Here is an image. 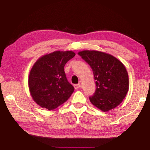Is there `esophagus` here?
I'll return each mask as SVG.
<instances>
[{"instance_id": "1", "label": "esophagus", "mask_w": 150, "mask_h": 150, "mask_svg": "<svg viewBox=\"0 0 150 150\" xmlns=\"http://www.w3.org/2000/svg\"><path fill=\"white\" fill-rule=\"evenodd\" d=\"M81 87V84H76V85H74V88L75 89H79V88Z\"/></svg>"}]
</instances>
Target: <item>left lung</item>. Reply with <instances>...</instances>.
I'll use <instances>...</instances> for the list:
<instances>
[{"mask_svg":"<svg viewBox=\"0 0 150 150\" xmlns=\"http://www.w3.org/2000/svg\"><path fill=\"white\" fill-rule=\"evenodd\" d=\"M79 54L90 65L96 89L90 96L92 104L103 111L122 103L128 91V74L123 63L109 54L96 50H83Z\"/></svg>","mask_w":150,"mask_h":150,"instance_id":"obj_1","label":"left lung"}]
</instances>
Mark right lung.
I'll list each match as a JSON object with an SVG mask.
<instances>
[{
	"mask_svg": "<svg viewBox=\"0 0 150 150\" xmlns=\"http://www.w3.org/2000/svg\"><path fill=\"white\" fill-rule=\"evenodd\" d=\"M75 56L72 51H55L40 57L33 66L28 87L34 101L53 110L66 102L74 88L67 81L64 66Z\"/></svg>",
	"mask_w": 150,
	"mask_h": 150,
	"instance_id": "1",
	"label": "right lung"
}]
</instances>
